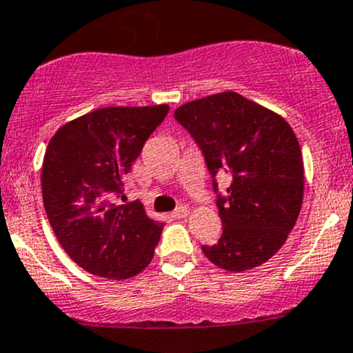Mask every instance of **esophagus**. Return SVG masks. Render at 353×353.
<instances>
[{"label": "esophagus", "mask_w": 353, "mask_h": 353, "mask_svg": "<svg viewBox=\"0 0 353 353\" xmlns=\"http://www.w3.org/2000/svg\"><path fill=\"white\" fill-rule=\"evenodd\" d=\"M188 215H190V210H188L186 206H179V208H176L172 213H170V216H172L174 220H181Z\"/></svg>", "instance_id": "1"}]
</instances>
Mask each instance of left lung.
<instances>
[{
	"mask_svg": "<svg viewBox=\"0 0 353 353\" xmlns=\"http://www.w3.org/2000/svg\"><path fill=\"white\" fill-rule=\"evenodd\" d=\"M174 117L205 157L222 219L220 239L201 245L205 256L227 272L268 261L285 244L304 196L302 154L290 124L236 92L188 102ZM216 173L231 179L223 195Z\"/></svg>",
	"mask_w": 353,
	"mask_h": 353,
	"instance_id": "8db88e82",
	"label": "left lung"
}]
</instances>
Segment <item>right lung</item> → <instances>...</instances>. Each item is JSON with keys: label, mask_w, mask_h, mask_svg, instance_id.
I'll return each instance as SVG.
<instances>
[{"label": "right lung", "mask_w": 353, "mask_h": 353, "mask_svg": "<svg viewBox=\"0 0 353 353\" xmlns=\"http://www.w3.org/2000/svg\"><path fill=\"white\" fill-rule=\"evenodd\" d=\"M169 105L105 108L56 131L42 163V199L59 244L85 272L126 280L150 265L163 223L140 201L124 199V181Z\"/></svg>", "instance_id": "1"}]
</instances>
